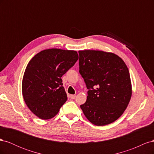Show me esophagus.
Listing matches in <instances>:
<instances>
[{"instance_id":"34e87169","label":"esophagus","mask_w":154,"mask_h":154,"mask_svg":"<svg viewBox=\"0 0 154 154\" xmlns=\"http://www.w3.org/2000/svg\"><path fill=\"white\" fill-rule=\"evenodd\" d=\"M70 97H71L72 100H74L76 97V95L75 94H72V95L70 96Z\"/></svg>"}]
</instances>
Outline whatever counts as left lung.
Returning a JSON list of instances; mask_svg holds the SVG:
<instances>
[{
    "label": "left lung",
    "mask_w": 154,
    "mask_h": 154,
    "mask_svg": "<svg viewBox=\"0 0 154 154\" xmlns=\"http://www.w3.org/2000/svg\"><path fill=\"white\" fill-rule=\"evenodd\" d=\"M80 74L88 89L80 105L91 123L104 126L113 123L127 109L132 96L128 69L123 60L103 51H79Z\"/></svg>",
    "instance_id": "1"
}]
</instances>
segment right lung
I'll use <instances>...</instances> for the list:
<instances>
[{
	"label": "right lung",
	"mask_w": 154,
	"mask_h": 154,
	"mask_svg": "<svg viewBox=\"0 0 154 154\" xmlns=\"http://www.w3.org/2000/svg\"><path fill=\"white\" fill-rule=\"evenodd\" d=\"M78 60L76 51L54 48L40 51L29 62L22 78V96L38 118H53L67 101L61 78Z\"/></svg>",
	"instance_id": "add662e5"
}]
</instances>
